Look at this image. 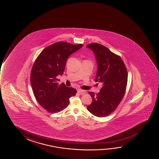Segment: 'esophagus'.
Listing matches in <instances>:
<instances>
[{
	"label": "esophagus",
	"instance_id": "obj_1",
	"mask_svg": "<svg viewBox=\"0 0 159 159\" xmlns=\"http://www.w3.org/2000/svg\"><path fill=\"white\" fill-rule=\"evenodd\" d=\"M77 92H78L80 94H84L86 92L84 90H83L81 89H77Z\"/></svg>",
	"mask_w": 159,
	"mask_h": 159
}]
</instances>
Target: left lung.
<instances>
[{
	"label": "left lung",
	"instance_id": "1",
	"mask_svg": "<svg viewBox=\"0 0 159 159\" xmlns=\"http://www.w3.org/2000/svg\"><path fill=\"white\" fill-rule=\"evenodd\" d=\"M86 47L94 52L97 63L96 82L102 83L98 93L89 92L91 104L87 106L89 112L98 117H104L113 112L124 96L128 72L119 56L100 44H89Z\"/></svg>",
	"mask_w": 159,
	"mask_h": 159
}]
</instances>
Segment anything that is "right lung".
Listing matches in <instances>:
<instances>
[{
    "label": "right lung",
    "mask_w": 159,
    "mask_h": 159,
    "mask_svg": "<svg viewBox=\"0 0 159 159\" xmlns=\"http://www.w3.org/2000/svg\"><path fill=\"white\" fill-rule=\"evenodd\" d=\"M84 45L59 42L42 50L34 62L31 72L33 93L39 105L50 113L62 111L75 95L76 89L64 83L59 85L57 76L62 75L70 55Z\"/></svg>",
    "instance_id": "right-lung-1"
}]
</instances>
